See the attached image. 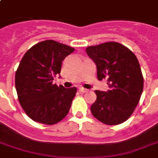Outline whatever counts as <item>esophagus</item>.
Here are the masks:
<instances>
[{
    "label": "esophagus",
    "instance_id": "34e87169",
    "mask_svg": "<svg viewBox=\"0 0 158 158\" xmlns=\"http://www.w3.org/2000/svg\"><path fill=\"white\" fill-rule=\"evenodd\" d=\"M79 92H80V93H87V92L89 91V90H88V89H84V88H83V87H80V88H79Z\"/></svg>",
    "mask_w": 158,
    "mask_h": 158
}]
</instances>
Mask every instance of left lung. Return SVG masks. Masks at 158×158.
Segmentation results:
<instances>
[{"mask_svg":"<svg viewBox=\"0 0 158 158\" xmlns=\"http://www.w3.org/2000/svg\"><path fill=\"white\" fill-rule=\"evenodd\" d=\"M86 52L97 65L98 79H107L110 90H95L91 106L94 117L105 125L125 122L135 111L143 89V77L137 57L125 46L107 42L89 46Z\"/></svg>","mask_w":158,"mask_h":158,"instance_id":"left-lung-1","label":"left lung"}]
</instances>
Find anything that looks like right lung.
<instances>
[{"mask_svg": "<svg viewBox=\"0 0 158 158\" xmlns=\"http://www.w3.org/2000/svg\"><path fill=\"white\" fill-rule=\"evenodd\" d=\"M74 51L69 46L46 40L33 45L21 60L15 73L18 99L36 122L55 125L69 112L77 89H64L52 81L60 73L63 60Z\"/></svg>", "mask_w": 158, "mask_h": 158, "instance_id": "add662e5", "label": "right lung"}]
</instances>
